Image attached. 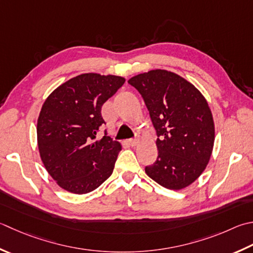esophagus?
<instances>
[{
	"mask_svg": "<svg viewBox=\"0 0 253 253\" xmlns=\"http://www.w3.org/2000/svg\"><path fill=\"white\" fill-rule=\"evenodd\" d=\"M128 142H129V145L130 146H136L137 145V142H138V139H137V138H131V139H129V140H128Z\"/></svg>",
	"mask_w": 253,
	"mask_h": 253,
	"instance_id": "34e87169",
	"label": "esophagus"
}]
</instances>
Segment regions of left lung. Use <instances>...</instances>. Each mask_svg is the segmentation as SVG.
Listing matches in <instances>:
<instances>
[{"mask_svg":"<svg viewBox=\"0 0 253 253\" xmlns=\"http://www.w3.org/2000/svg\"><path fill=\"white\" fill-rule=\"evenodd\" d=\"M128 83L140 93L157 132L158 157L148 176L170 190L190 185L205 170L214 146L211 112L197 88L177 74L151 70Z\"/></svg>","mask_w":253,"mask_h":253,"instance_id":"obj_1","label":"left lung"}]
</instances>
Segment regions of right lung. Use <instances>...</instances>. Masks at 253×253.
Here are the masks:
<instances>
[{
    "label": "right lung",
    "mask_w": 253,
    "mask_h": 253,
    "mask_svg": "<svg viewBox=\"0 0 253 253\" xmlns=\"http://www.w3.org/2000/svg\"><path fill=\"white\" fill-rule=\"evenodd\" d=\"M125 83L116 76L85 73L56 88L37 123L38 148L49 174L62 189L85 194L111 176L121 143L104 130L102 105Z\"/></svg>",
    "instance_id": "add662e5"
}]
</instances>
